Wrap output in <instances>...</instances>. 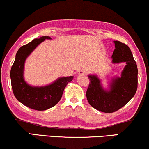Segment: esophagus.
I'll return each mask as SVG.
<instances>
[{
	"mask_svg": "<svg viewBox=\"0 0 149 149\" xmlns=\"http://www.w3.org/2000/svg\"><path fill=\"white\" fill-rule=\"evenodd\" d=\"M87 74V72L86 70H80L79 72V75H86Z\"/></svg>",
	"mask_w": 149,
	"mask_h": 149,
	"instance_id": "34e87169",
	"label": "esophagus"
}]
</instances>
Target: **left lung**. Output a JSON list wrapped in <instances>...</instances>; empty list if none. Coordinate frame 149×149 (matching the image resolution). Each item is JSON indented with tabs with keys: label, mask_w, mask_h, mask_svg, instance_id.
Wrapping results in <instances>:
<instances>
[{
	"label": "left lung",
	"mask_w": 149,
	"mask_h": 149,
	"mask_svg": "<svg viewBox=\"0 0 149 149\" xmlns=\"http://www.w3.org/2000/svg\"><path fill=\"white\" fill-rule=\"evenodd\" d=\"M115 49L113 63L125 62L120 77H116L105 90L95 74H89L90 84L86 92L88 103L94 109L105 113H112L125 106L134 97L138 88V67L130 49L125 44L113 41Z\"/></svg>",
	"instance_id": "left-lung-1"
}]
</instances>
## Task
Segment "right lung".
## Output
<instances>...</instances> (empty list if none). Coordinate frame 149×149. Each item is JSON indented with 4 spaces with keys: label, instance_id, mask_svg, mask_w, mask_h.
<instances>
[{
    "label": "right lung",
    "instance_id": "1",
    "mask_svg": "<svg viewBox=\"0 0 149 149\" xmlns=\"http://www.w3.org/2000/svg\"><path fill=\"white\" fill-rule=\"evenodd\" d=\"M51 40L49 36L34 39L19 49L11 68L10 77L13 94L16 99L31 109L43 111L53 107L61 99L67 84L73 76L58 78L52 84L45 86H31L24 81V63L29 55L45 40Z\"/></svg>",
    "mask_w": 149,
    "mask_h": 149
}]
</instances>
